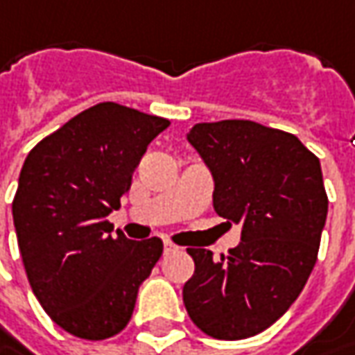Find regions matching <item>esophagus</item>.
Masks as SVG:
<instances>
[{
  "mask_svg": "<svg viewBox=\"0 0 355 355\" xmlns=\"http://www.w3.org/2000/svg\"><path fill=\"white\" fill-rule=\"evenodd\" d=\"M177 246L173 244V242H168V240H164V252H171V250H175Z\"/></svg>",
  "mask_w": 355,
  "mask_h": 355,
  "instance_id": "obj_1",
  "label": "esophagus"
}]
</instances>
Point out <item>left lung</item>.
I'll list each match as a JSON object with an SVG mask.
<instances>
[{"mask_svg": "<svg viewBox=\"0 0 355 355\" xmlns=\"http://www.w3.org/2000/svg\"><path fill=\"white\" fill-rule=\"evenodd\" d=\"M189 143L212 173L216 214L242 224V242L220 260L187 250L184 308L210 338H250L284 316L316 264L328 214L320 161L292 132L254 121L198 123Z\"/></svg>", "mask_w": 355, "mask_h": 355, "instance_id": "obj_1", "label": "left lung"}]
</instances>
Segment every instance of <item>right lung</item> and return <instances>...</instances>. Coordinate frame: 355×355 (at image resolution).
<instances>
[{
    "label": "right lung",
    "instance_id": "obj_1",
    "mask_svg": "<svg viewBox=\"0 0 355 355\" xmlns=\"http://www.w3.org/2000/svg\"><path fill=\"white\" fill-rule=\"evenodd\" d=\"M171 125L119 103L73 116L29 150L13 198L25 274L43 310L83 340L113 338L129 324L162 240L111 236L148 143Z\"/></svg>",
    "mask_w": 355,
    "mask_h": 355
}]
</instances>
